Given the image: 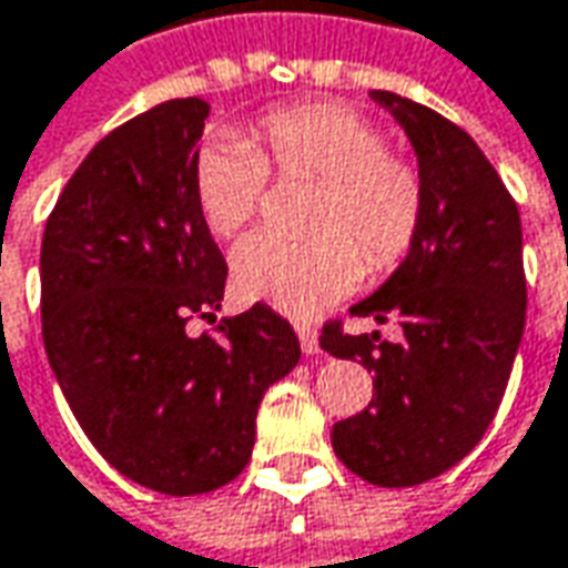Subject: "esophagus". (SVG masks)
<instances>
[{
    "label": "esophagus",
    "mask_w": 568,
    "mask_h": 568,
    "mask_svg": "<svg viewBox=\"0 0 568 568\" xmlns=\"http://www.w3.org/2000/svg\"><path fill=\"white\" fill-rule=\"evenodd\" d=\"M295 333H298V343H302L304 355H317V352H321V343H317V329H314L311 323H298V326H295Z\"/></svg>",
    "instance_id": "esophagus-1"
}]
</instances>
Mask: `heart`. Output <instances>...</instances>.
Returning <instances> with one entry per match:
<instances>
[{
	"label": "heart",
	"mask_w": 568,
	"mask_h": 568,
	"mask_svg": "<svg viewBox=\"0 0 568 568\" xmlns=\"http://www.w3.org/2000/svg\"><path fill=\"white\" fill-rule=\"evenodd\" d=\"M270 169L321 182L314 239L288 242L254 232L232 251L239 292L304 317L348 295L371 270H393L418 242L424 179L415 160L386 148L383 128L348 103H302L264 115L251 144L216 134L197 150L191 182L210 232L235 235L261 210Z\"/></svg>",
	"instance_id": "1"
}]
</instances>
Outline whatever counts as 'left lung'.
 Segmentation results:
<instances>
[{"instance_id": "left-lung-1", "label": "left lung", "mask_w": 568, "mask_h": 568, "mask_svg": "<svg viewBox=\"0 0 568 568\" xmlns=\"http://www.w3.org/2000/svg\"><path fill=\"white\" fill-rule=\"evenodd\" d=\"M405 128L424 223L393 276L348 314L399 321L402 339L348 336L326 323L321 348L374 371V399L333 424L348 471L377 487H415L462 462L497 415L525 333V266L516 201L490 160L440 112L371 90Z\"/></svg>"}]
</instances>
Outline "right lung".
<instances>
[{
  "instance_id": "right-lung-1",
  "label": "right lung",
  "mask_w": 568,
  "mask_h": 568,
  "mask_svg": "<svg viewBox=\"0 0 568 568\" xmlns=\"http://www.w3.org/2000/svg\"><path fill=\"white\" fill-rule=\"evenodd\" d=\"M210 106L166 100L90 150L40 247L43 345L78 424L128 480L194 497L242 475L264 393L302 358L295 329L254 304L216 321L225 261L194 201Z\"/></svg>"
}]
</instances>
